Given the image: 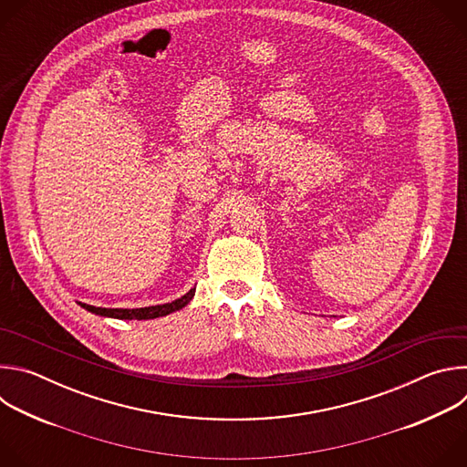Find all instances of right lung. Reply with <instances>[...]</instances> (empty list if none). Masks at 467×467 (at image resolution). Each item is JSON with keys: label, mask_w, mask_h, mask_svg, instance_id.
<instances>
[{"label": "right lung", "mask_w": 467, "mask_h": 467, "mask_svg": "<svg viewBox=\"0 0 467 467\" xmlns=\"http://www.w3.org/2000/svg\"><path fill=\"white\" fill-rule=\"evenodd\" d=\"M195 294V288H192L190 292H186L182 297L171 301V303H164V305H155V306H144V308H101V306H92L87 303H79L85 310L98 314V316H105V317H116V319H153V317H161V316H168L175 310H181L182 306H186L192 297Z\"/></svg>", "instance_id": "obj_1"}]
</instances>
